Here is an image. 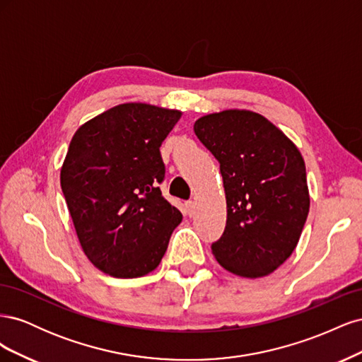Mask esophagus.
<instances>
[{
  "label": "esophagus",
  "mask_w": 362,
  "mask_h": 362,
  "mask_svg": "<svg viewBox=\"0 0 362 362\" xmlns=\"http://www.w3.org/2000/svg\"><path fill=\"white\" fill-rule=\"evenodd\" d=\"M185 213H187L190 217L194 216V213H196V204H194V201L185 202Z\"/></svg>",
  "instance_id": "esophagus-1"
}]
</instances>
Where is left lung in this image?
<instances>
[{"instance_id": "8db88e82", "label": "left lung", "mask_w": 362, "mask_h": 362, "mask_svg": "<svg viewBox=\"0 0 362 362\" xmlns=\"http://www.w3.org/2000/svg\"><path fill=\"white\" fill-rule=\"evenodd\" d=\"M193 129L221 163L226 226L211 252L225 270L262 278L286 262L310 211L305 161L269 119L229 108L196 120Z\"/></svg>"}]
</instances>
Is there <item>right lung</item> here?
Listing matches in <instances>:
<instances>
[{
    "label": "right lung",
    "instance_id": "obj_1",
    "mask_svg": "<svg viewBox=\"0 0 362 362\" xmlns=\"http://www.w3.org/2000/svg\"><path fill=\"white\" fill-rule=\"evenodd\" d=\"M182 112L125 103L87 120L71 140L60 185L81 249L115 278L160 264L182 214L163 198L160 146Z\"/></svg>",
    "mask_w": 362,
    "mask_h": 362
}]
</instances>
